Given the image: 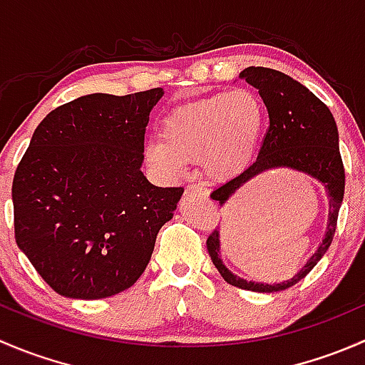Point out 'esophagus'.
Here are the masks:
<instances>
[{"label":"esophagus","instance_id":"1","mask_svg":"<svg viewBox=\"0 0 365 365\" xmlns=\"http://www.w3.org/2000/svg\"><path fill=\"white\" fill-rule=\"evenodd\" d=\"M185 192L189 194V196H200V197H208V189L203 185H197V183H190V185H187Z\"/></svg>","mask_w":365,"mask_h":365}]
</instances>
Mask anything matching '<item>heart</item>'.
Wrapping results in <instances>:
<instances>
[{"label": "heart", "mask_w": 365, "mask_h": 365, "mask_svg": "<svg viewBox=\"0 0 365 365\" xmlns=\"http://www.w3.org/2000/svg\"><path fill=\"white\" fill-rule=\"evenodd\" d=\"M267 111L252 90L237 88L176 108L162 123V138L146 146V159L162 175L178 178L187 162H201L210 178L230 180L251 164Z\"/></svg>", "instance_id": "heart-1"}]
</instances>
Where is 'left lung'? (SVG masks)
<instances>
[{"label": "left lung", "instance_id": "1", "mask_svg": "<svg viewBox=\"0 0 365 365\" xmlns=\"http://www.w3.org/2000/svg\"><path fill=\"white\" fill-rule=\"evenodd\" d=\"M240 79L259 91V97L267 106L270 127L256 162L244 173L213 190L210 197L224 206L249 180L272 169L282 168L304 173L318 180L325 187L329 196V222L322 244L302 267V270H298V274L284 282L267 284V282H254L238 277L220 259L219 230L213 231L206 240L210 257L224 281L247 292L275 293L292 288L298 281H302L325 256L332 244L337 215L344 196V168L339 153V132L330 109L293 77L274 68L249 67L242 70Z\"/></svg>", "mask_w": 365, "mask_h": 365}]
</instances>
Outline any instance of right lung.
<instances>
[{
    "instance_id": "right-lung-1",
    "label": "right lung",
    "mask_w": 365,
    "mask_h": 365,
    "mask_svg": "<svg viewBox=\"0 0 365 365\" xmlns=\"http://www.w3.org/2000/svg\"><path fill=\"white\" fill-rule=\"evenodd\" d=\"M162 95H84L33 132L14 176L16 242L60 295L97 300L130 288L173 219L183 189L153 185L141 171Z\"/></svg>"
}]
</instances>
